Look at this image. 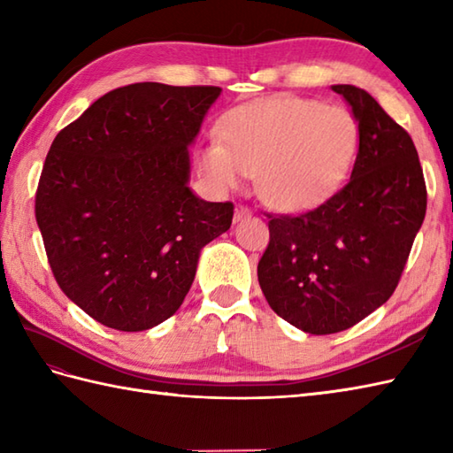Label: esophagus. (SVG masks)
Listing matches in <instances>:
<instances>
[{"instance_id":"1","label":"esophagus","mask_w":453,"mask_h":453,"mask_svg":"<svg viewBox=\"0 0 453 453\" xmlns=\"http://www.w3.org/2000/svg\"><path fill=\"white\" fill-rule=\"evenodd\" d=\"M251 216H253V211L249 210L247 206H237V208H235V216H234V221H243V219L251 218Z\"/></svg>"}]
</instances>
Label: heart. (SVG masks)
Wrapping results in <instances>:
<instances>
[{"mask_svg":"<svg viewBox=\"0 0 453 453\" xmlns=\"http://www.w3.org/2000/svg\"><path fill=\"white\" fill-rule=\"evenodd\" d=\"M219 138L198 150L202 175L219 190L255 175L261 198L286 211L331 198L358 151V127L349 111L292 95L232 109L219 122Z\"/></svg>","mask_w":453,"mask_h":453,"instance_id":"1","label":"heart"}]
</instances>
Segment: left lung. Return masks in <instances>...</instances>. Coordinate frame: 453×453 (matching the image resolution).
I'll return each mask as SVG.
<instances>
[{
	"instance_id": "1",
	"label": "left lung",
	"mask_w": 453,
	"mask_h": 453,
	"mask_svg": "<svg viewBox=\"0 0 453 453\" xmlns=\"http://www.w3.org/2000/svg\"><path fill=\"white\" fill-rule=\"evenodd\" d=\"M358 122L350 180L315 210L268 216L258 284L284 321L310 334L350 329L395 292L426 214V185L409 134L368 91L333 85Z\"/></svg>"
}]
</instances>
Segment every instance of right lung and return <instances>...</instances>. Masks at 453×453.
Here are the masks:
<instances>
[{"mask_svg": "<svg viewBox=\"0 0 453 453\" xmlns=\"http://www.w3.org/2000/svg\"><path fill=\"white\" fill-rule=\"evenodd\" d=\"M219 88L132 83L58 132L36 224L58 286L95 321L148 331L175 313L202 247L232 226V202L188 187V148Z\"/></svg>", "mask_w": 453, "mask_h": 453, "instance_id": "1", "label": "right lung"}]
</instances>
